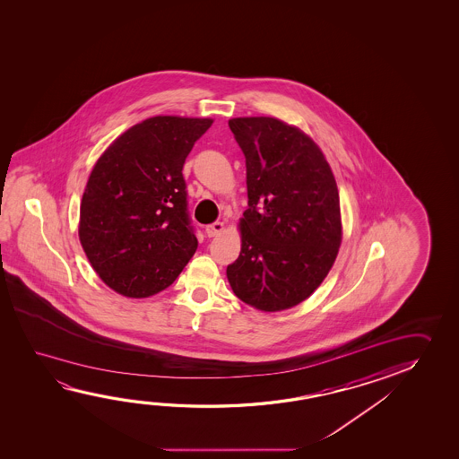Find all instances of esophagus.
Returning <instances> with one entry per match:
<instances>
[{"label": "esophagus", "mask_w": 459, "mask_h": 459, "mask_svg": "<svg viewBox=\"0 0 459 459\" xmlns=\"http://www.w3.org/2000/svg\"><path fill=\"white\" fill-rule=\"evenodd\" d=\"M222 230H224V222H212V224L206 227V235L211 238V237H216Z\"/></svg>", "instance_id": "esophagus-1"}]
</instances>
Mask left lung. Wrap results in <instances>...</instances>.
Here are the masks:
<instances>
[{"mask_svg":"<svg viewBox=\"0 0 459 459\" xmlns=\"http://www.w3.org/2000/svg\"><path fill=\"white\" fill-rule=\"evenodd\" d=\"M229 126L247 160L248 210L227 278L249 306L285 310L316 291L338 255V186L301 129L271 117L232 118Z\"/></svg>","mask_w":459,"mask_h":459,"instance_id":"left-lung-1","label":"left lung"}]
</instances>
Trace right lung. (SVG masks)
Segmentation results:
<instances>
[{
    "label": "right lung",
    "instance_id": "1",
    "mask_svg": "<svg viewBox=\"0 0 459 459\" xmlns=\"http://www.w3.org/2000/svg\"><path fill=\"white\" fill-rule=\"evenodd\" d=\"M211 125L210 118L153 117L123 133L92 168L78 235L113 291L160 293L195 253L182 168Z\"/></svg>",
    "mask_w": 459,
    "mask_h": 459
}]
</instances>
